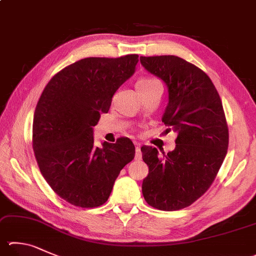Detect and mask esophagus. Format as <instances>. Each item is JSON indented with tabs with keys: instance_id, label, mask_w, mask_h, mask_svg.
I'll use <instances>...</instances> for the list:
<instances>
[{
	"instance_id": "obj_1",
	"label": "esophagus",
	"mask_w": 256,
	"mask_h": 256,
	"mask_svg": "<svg viewBox=\"0 0 256 256\" xmlns=\"http://www.w3.org/2000/svg\"><path fill=\"white\" fill-rule=\"evenodd\" d=\"M141 158H142L141 148H140V146H138V144H136V160H140Z\"/></svg>"
}]
</instances>
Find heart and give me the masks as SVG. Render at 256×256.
<instances>
[{"label":"heart","mask_w":256,"mask_h":256,"mask_svg":"<svg viewBox=\"0 0 256 256\" xmlns=\"http://www.w3.org/2000/svg\"><path fill=\"white\" fill-rule=\"evenodd\" d=\"M156 84H160V82L159 80H156V78H142V80H140L136 82V90L138 92H142L148 87L156 85Z\"/></svg>","instance_id":"1"}]
</instances>
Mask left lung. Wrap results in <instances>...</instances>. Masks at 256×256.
Segmentation results:
<instances>
[{"label": "left lung", "instance_id": "1", "mask_svg": "<svg viewBox=\"0 0 256 256\" xmlns=\"http://www.w3.org/2000/svg\"><path fill=\"white\" fill-rule=\"evenodd\" d=\"M142 66L168 86L162 122L176 133L174 151L162 156L142 146L148 174L142 184L146 202L160 210L192 205L210 187L228 148V126L220 94L205 72L176 56L140 57Z\"/></svg>", "mask_w": 256, "mask_h": 256}]
</instances>
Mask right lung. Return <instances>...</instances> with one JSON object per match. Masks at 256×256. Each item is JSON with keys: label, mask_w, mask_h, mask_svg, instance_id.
<instances>
[{"label": "right lung", "mask_w": 256, "mask_h": 256, "mask_svg": "<svg viewBox=\"0 0 256 256\" xmlns=\"http://www.w3.org/2000/svg\"><path fill=\"white\" fill-rule=\"evenodd\" d=\"M138 62V54L80 59L56 74L38 100L32 125L36 164L51 189L74 206L105 204L120 170L134 159L128 138L96 148L92 126Z\"/></svg>", "instance_id": "obj_1"}]
</instances>
